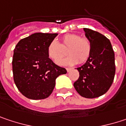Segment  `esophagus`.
Returning <instances> with one entry per match:
<instances>
[{
  "mask_svg": "<svg viewBox=\"0 0 126 126\" xmlns=\"http://www.w3.org/2000/svg\"><path fill=\"white\" fill-rule=\"evenodd\" d=\"M72 69H73L72 68H66V71H67L68 72V71H71V70H72Z\"/></svg>",
  "mask_w": 126,
  "mask_h": 126,
  "instance_id": "obj_1",
  "label": "esophagus"
}]
</instances>
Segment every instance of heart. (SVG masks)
I'll return each instance as SVG.
<instances>
[{
    "label": "heart",
    "mask_w": 126,
    "mask_h": 126,
    "mask_svg": "<svg viewBox=\"0 0 126 126\" xmlns=\"http://www.w3.org/2000/svg\"><path fill=\"white\" fill-rule=\"evenodd\" d=\"M69 55L60 65H74L85 63L91 54L92 44L86 37H81L78 34H66L62 38L61 44L56 40L52 41L47 48L48 56L55 63H58L66 55V49Z\"/></svg>",
    "instance_id": "1"
}]
</instances>
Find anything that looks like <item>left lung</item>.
<instances>
[{"mask_svg": "<svg viewBox=\"0 0 126 126\" xmlns=\"http://www.w3.org/2000/svg\"><path fill=\"white\" fill-rule=\"evenodd\" d=\"M92 44L87 62L77 69L79 72L74 87L82 97L94 98L106 93L113 82L115 74L114 52L110 41L100 33L84 28Z\"/></svg>", "mask_w": 126, "mask_h": 126, "instance_id": "8db88e82", "label": "left lung"}]
</instances>
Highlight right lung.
Returning <instances> with one entry per match:
<instances>
[{"label":"right lung","instance_id":"add662e5","mask_svg":"<svg viewBox=\"0 0 126 126\" xmlns=\"http://www.w3.org/2000/svg\"><path fill=\"white\" fill-rule=\"evenodd\" d=\"M57 33H36L21 39L15 47L12 59L14 83L19 92L30 99L49 97L55 86V79L66 74L49 58L47 48Z\"/></svg>","mask_w":126,"mask_h":126}]
</instances>
